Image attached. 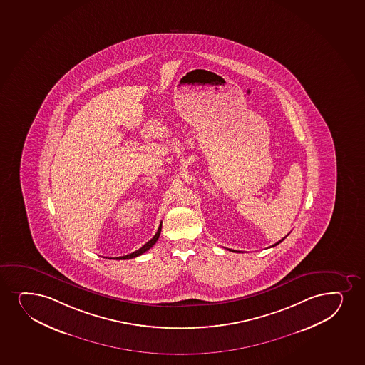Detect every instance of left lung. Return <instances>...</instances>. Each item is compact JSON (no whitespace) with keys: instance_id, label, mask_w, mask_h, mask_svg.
<instances>
[{"instance_id":"left-lung-1","label":"left lung","mask_w":365,"mask_h":365,"mask_svg":"<svg viewBox=\"0 0 365 365\" xmlns=\"http://www.w3.org/2000/svg\"><path fill=\"white\" fill-rule=\"evenodd\" d=\"M287 236H288V235H287ZM287 236H286V237H287ZM286 237H284V238H286ZM284 238H282V240H279V242H277V243H274V245H272V247H274V245H279V243H281V242H282V240H284ZM228 250H232V249H228ZM232 252H237V250H232ZM238 253H240V252H238Z\"/></svg>"}]
</instances>
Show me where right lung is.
Instances as JSON below:
<instances>
[{
  "label": "right lung",
  "instance_id": "obj_1",
  "mask_svg": "<svg viewBox=\"0 0 365 365\" xmlns=\"http://www.w3.org/2000/svg\"><path fill=\"white\" fill-rule=\"evenodd\" d=\"M161 227H163V222L160 223L159 228H158V232L155 233V236L153 237L149 242H146L145 245H143L142 248L138 249V250H135L133 253L128 254V255L113 257V259H116V260H125V259H132V257H139V255L145 253V252H148V250L156 243V240H159L160 233H161ZM110 259H112V257H110Z\"/></svg>",
  "mask_w": 365,
  "mask_h": 365
}]
</instances>
